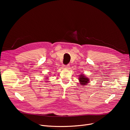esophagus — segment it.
Returning <instances> with one entry per match:
<instances>
[{"label":"esophagus","mask_w":130,"mask_h":130,"mask_svg":"<svg viewBox=\"0 0 130 130\" xmlns=\"http://www.w3.org/2000/svg\"><path fill=\"white\" fill-rule=\"evenodd\" d=\"M64 67L65 68V69H69L70 68V65L69 64H67L66 65H65L64 66Z\"/></svg>","instance_id":"esophagus-1"}]
</instances>
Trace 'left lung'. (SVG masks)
<instances>
[{
  "label": "left lung",
  "mask_w": 130,
  "mask_h": 130,
  "mask_svg": "<svg viewBox=\"0 0 130 130\" xmlns=\"http://www.w3.org/2000/svg\"><path fill=\"white\" fill-rule=\"evenodd\" d=\"M79 80L80 82V84H82V85H86L87 83H88V82L90 81L89 79L87 78L86 77L84 76V75L81 74L79 78Z\"/></svg>",
  "instance_id": "1"
}]
</instances>
